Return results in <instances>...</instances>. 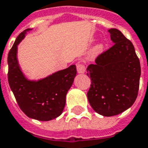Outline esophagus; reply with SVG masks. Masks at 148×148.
<instances>
[{
	"label": "esophagus",
	"mask_w": 148,
	"mask_h": 148,
	"mask_svg": "<svg viewBox=\"0 0 148 148\" xmlns=\"http://www.w3.org/2000/svg\"><path fill=\"white\" fill-rule=\"evenodd\" d=\"M76 69H77L78 73H84L86 72V66L82 63L78 62L76 64Z\"/></svg>",
	"instance_id": "34e87169"
}]
</instances>
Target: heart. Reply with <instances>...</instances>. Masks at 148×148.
Instances as JSON below:
<instances>
[{
  "instance_id": "obj_1",
  "label": "heart",
  "mask_w": 148,
  "mask_h": 148,
  "mask_svg": "<svg viewBox=\"0 0 148 148\" xmlns=\"http://www.w3.org/2000/svg\"><path fill=\"white\" fill-rule=\"evenodd\" d=\"M101 48H102V47L101 46H100V45H99V46H98V47H97V50H98V51H99V49H101Z\"/></svg>"
}]
</instances>
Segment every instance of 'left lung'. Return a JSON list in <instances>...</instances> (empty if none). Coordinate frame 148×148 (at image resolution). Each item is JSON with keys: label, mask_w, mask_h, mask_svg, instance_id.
<instances>
[{"label": "left lung", "mask_w": 148, "mask_h": 148, "mask_svg": "<svg viewBox=\"0 0 148 148\" xmlns=\"http://www.w3.org/2000/svg\"><path fill=\"white\" fill-rule=\"evenodd\" d=\"M114 44L87 67L91 79L88 100L97 113L111 116L130 108L137 99L140 64L132 42L121 31L110 28Z\"/></svg>", "instance_id": "left-lung-1"}]
</instances>
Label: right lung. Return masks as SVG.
I'll return each mask as SVG.
<instances>
[{
  "instance_id": "1",
  "label": "right lung",
  "mask_w": 148,
  "mask_h": 148,
  "mask_svg": "<svg viewBox=\"0 0 148 148\" xmlns=\"http://www.w3.org/2000/svg\"><path fill=\"white\" fill-rule=\"evenodd\" d=\"M30 30L27 28L21 33L9 51L8 82L18 106L25 115L38 121H51L63 111L66 94L76 75V67L72 65L38 82L27 80L18 66L17 47Z\"/></svg>"
}]
</instances>
